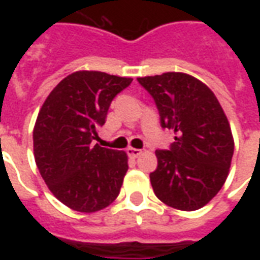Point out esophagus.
<instances>
[{"label":"esophagus","instance_id":"34e87169","mask_svg":"<svg viewBox=\"0 0 260 260\" xmlns=\"http://www.w3.org/2000/svg\"><path fill=\"white\" fill-rule=\"evenodd\" d=\"M126 153L129 154L131 157H138V156H141L142 150L141 149H135V147H128L126 149Z\"/></svg>","mask_w":260,"mask_h":260}]
</instances>
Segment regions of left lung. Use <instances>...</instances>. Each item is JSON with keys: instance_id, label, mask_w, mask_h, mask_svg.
I'll list each match as a JSON object with an SVG mask.
<instances>
[{"instance_id": "obj_1", "label": "left lung", "mask_w": 260, "mask_h": 260, "mask_svg": "<svg viewBox=\"0 0 260 260\" xmlns=\"http://www.w3.org/2000/svg\"><path fill=\"white\" fill-rule=\"evenodd\" d=\"M156 102L163 128L174 131L170 150H156L153 191L164 205L192 212L212 201L230 173L234 138L223 108L202 80L184 72L138 78Z\"/></svg>"}]
</instances>
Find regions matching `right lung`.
<instances>
[{
  "mask_svg": "<svg viewBox=\"0 0 260 260\" xmlns=\"http://www.w3.org/2000/svg\"><path fill=\"white\" fill-rule=\"evenodd\" d=\"M132 78L76 71L48 94L33 128L36 166L53 195L65 206L94 213L110 206L128 171L124 150L93 145L108 107Z\"/></svg>",
  "mask_w": 260,
  "mask_h": 260,
  "instance_id": "right-lung-1",
  "label": "right lung"
}]
</instances>
